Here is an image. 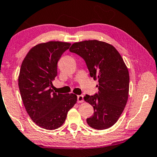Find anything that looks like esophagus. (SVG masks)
<instances>
[{"mask_svg":"<svg viewBox=\"0 0 157 157\" xmlns=\"http://www.w3.org/2000/svg\"><path fill=\"white\" fill-rule=\"evenodd\" d=\"M84 99L82 95H78V103H82L83 102Z\"/></svg>","mask_w":157,"mask_h":157,"instance_id":"obj_1","label":"esophagus"}]
</instances>
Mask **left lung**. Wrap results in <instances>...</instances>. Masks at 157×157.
<instances>
[{
	"label": "left lung",
	"instance_id": "left-lung-1",
	"mask_svg": "<svg viewBox=\"0 0 157 157\" xmlns=\"http://www.w3.org/2000/svg\"><path fill=\"white\" fill-rule=\"evenodd\" d=\"M70 51L85 60L90 76L99 82L98 93L84 97L94 108L86 123L97 130L111 127L123 113L129 93V72L122 57L111 44L98 40L74 43Z\"/></svg>",
	"mask_w": 157,
	"mask_h": 157
}]
</instances>
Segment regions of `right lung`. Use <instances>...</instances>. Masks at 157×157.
Returning a JSON list of instances; mask_svg holds the SVG:
<instances>
[{
	"instance_id": "add662e5",
	"label": "right lung",
	"mask_w": 157,
	"mask_h": 157,
	"mask_svg": "<svg viewBox=\"0 0 157 157\" xmlns=\"http://www.w3.org/2000/svg\"><path fill=\"white\" fill-rule=\"evenodd\" d=\"M70 46L61 41L37 44L30 49L21 65L18 85L23 104L32 120L44 129L60 127L77 102L74 94L53 91L58 61Z\"/></svg>"
}]
</instances>
